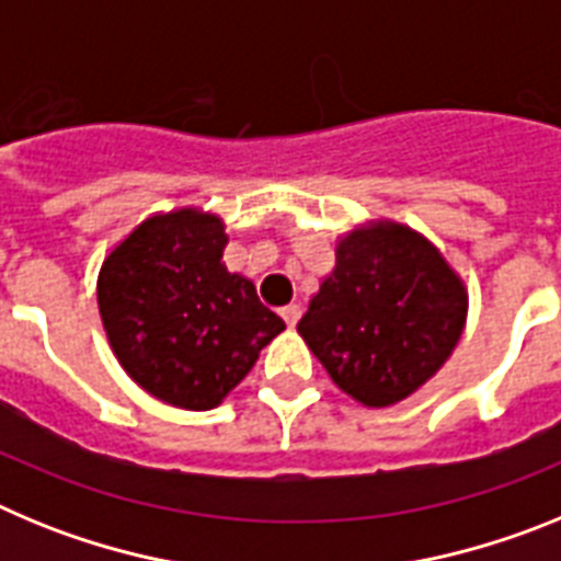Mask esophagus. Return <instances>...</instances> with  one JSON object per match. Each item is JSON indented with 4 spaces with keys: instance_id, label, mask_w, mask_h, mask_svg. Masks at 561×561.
Wrapping results in <instances>:
<instances>
[{
    "instance_id": "esophagus-1",
    "label": "esophagus",
    "mask_w": 561,
    "mask_h": 561,
    "mask_svg": "<svg viewBox=\"0 0 561 561\" xmlns=\"http://www.w3.org/2000/svg\"><path fill=\"white\" fill-rule=\"evenodd\" d=\"M280 317H284L286 325H289V329H295L297 320H300V306H297V304L284 306V309H280Z\"/></svg>"
}]
</instances>
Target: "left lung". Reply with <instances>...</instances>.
<instances>
[{
	"label": "left lung",
	"instance_id": "8db88e82",
	"mask_svg": "<svg viewBox=\"0 0 561 561\" xmlns=\"http://www.w3.org/2000/svg\"><path fill=\"white\" fill-rule=\"evenodd\" d=\"M334 255L297 334L342 393L393 408L458 348L469 314L463 277L427 236L390 219L342 232Z\"/></svg>",
	"mask_w": 561,
	"mask_h": 561
}]
</instances>
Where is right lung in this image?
I'll return each instance as SVG.
<instances>
[{"instance_id":"obj_1","label":"right lung","mask_w":561,"mask_h":561,"mask_svg":"<svg viewBox=\"0 0 561 561\" xmlns=\"http://www.w3.org/2000/svg\"><path fill=\"white\" fill-rule=\"evenodd\" d=\"M227 225L202 207L153 213L108 250L98 311L121 368L153 399L213 410L286 323L227 272Z\"/></svg>"}]
</instances>
